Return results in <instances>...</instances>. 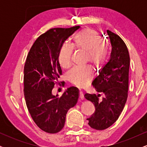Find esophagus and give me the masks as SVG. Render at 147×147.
<instances>
[{
    "label": "esophagus",
    "mask_w": 147,
    "mask_h": 147,
    "mask_svg": "<svg viewBox=\"0 0 147 147\" xmlns=\"http://www.w3.org/2000/svg\"><path fill=\"white\" fill-rule=\"evenodd\" d=\"M79 99H84V95H83V92H79Z\"/></svg>",
    "instance_id": "esophagus-1"
}]
</instances>
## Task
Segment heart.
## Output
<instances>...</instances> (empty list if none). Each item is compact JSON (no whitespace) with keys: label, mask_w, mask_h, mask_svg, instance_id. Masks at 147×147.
<instances>
[{"label":"heart","mask_w":147,"mask_h":147,"mask_svg":"<svg viewBox=\"0 0 147 147\" xmlns=\"http://www.w3.org/2000/svg\"><path fill=\"white\" fill-rule=\"evenodd\" d=\"M102 39L100 34L95 30L85 29L78 32L72 37V45L77 51L85 52L86 63H90L95 68L104 66L110 54V45L107 41ZM73 48L63 45L59 52V61L64 69L70 68ZM92 78V72L88 67L75 68L68 74L70 84L78 88L87 85Z\"/></svg>","instance_id":"heart-1"}]
</instances>
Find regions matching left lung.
<instances>
[{"label":"left lung","mask_w":147,"mask_h":147,"mask_svg":"<svg viewBox=\"0 0 147 147\" xmlns=\"http://www.w3.org/2000/svg\"><path fill=\"white\" fill-rule=\"evenodd\" d=\"M107 34L112 45L111 59L92 82L96 91L101 95L86 93L85 98L95 105V113L88 118L89 126L96 130H104L113 124L120 115L128 97L130 57L127 47L121 37L110 30Z\"/></svg>","instance_id":"left-lung-1"}]
</instances>
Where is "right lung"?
Masks as SVG:
<instances>
[{
    "mask_svg": "<svg viewBox=\"0 0 147 147\" xmlns=\"http://www.w3.org/2000/svg\"><path fill=\"white\" fill-rule=\"evenodd\" d=\"M79 26L52 28L40 35L30 48L24 66L25 103L34 122L42 131L57 133L63 128L68 111L77 104L79 92L70 87L57 97L52 94L62 75L59 52ZM62 84V82H61Z\"/></svg>",
    "mask_w": 147,
    "mask_h": 147,
    "instance_id": "right-lung-1",
    "label": "right lung"
}]
</instances>
